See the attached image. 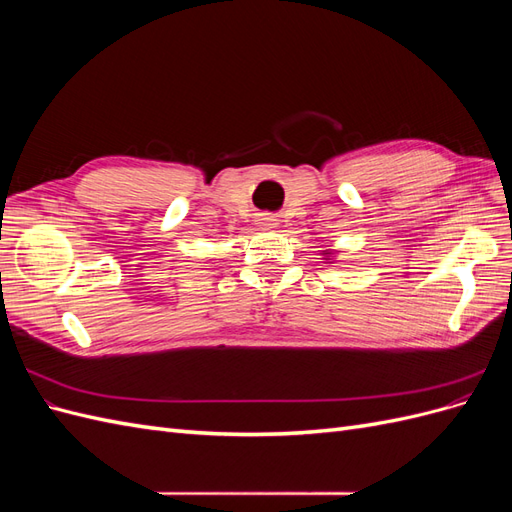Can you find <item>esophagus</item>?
<instances>
[{
    "mask_svg": "<svg viewBox=\"0 0 512 512\" xmlns=\"http://www.w3.org/2000/svg\"><path fill=\"white\" fill-rule=\"evenodd\" d=\"M262 224H265V226H275V220L273 218H262Z\"/></svg>",
    "mask_w": 512,
    "mask_h": 512,
    "instance_id": "34e87169",
    "label": "esophagus"
}]
</instances>
